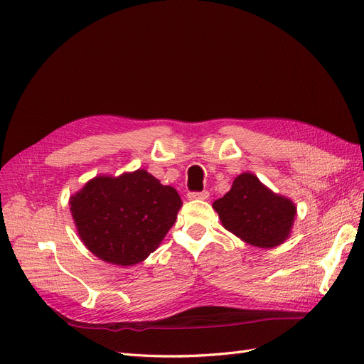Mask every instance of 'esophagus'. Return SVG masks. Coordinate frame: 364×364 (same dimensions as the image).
Listing matches in <instances>:
<instances>
[{"instance_id": "34e87169", "label": "esophagus", "mask_w": 364, "mask_h": 364, "mask_svg": "<svg viewBox=\"0 0 364 364\" xmlns=\"http://www.w3.org/2000/svg\"><path fill=\"white\" fill-rule=\"evenodd\" d=\"M186 197H188L190 200H206L209 197V193L208 191H202V193H188L186 194Z\"/></svg>"}]
</instances>
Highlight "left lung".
Here are the masks:
<instances>
[{"mask_svg":"<svg viewBox=\"0 0 364 364\" xmlns=\"http://www.w3.org/2000/svg\"><path fill=\"white\" fill-rule=\"evenodd\" d=\"M223 228L245 243L272 249L291 234L296 205L273 193L253 173H241L230 190L213 203Z\"/></svg>","mask_w":364,"mask_h":364,"instance_id":"left-lung-1","label":"left lung"}]
</instances>
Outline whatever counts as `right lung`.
Returning a JSON list of instances; mask_svg holds the SVG:
<instances>
[{"label": "right lung", "instance_id": "obj_1", "mask_svg": "<svg viewBox=\"0 0 364 364\" xmlns=\"http://www.w3.org/2000/svg\"><path fill=\"white\" fill-rule=\"evenodd\" d=\"M182 206L173 186L147 170L100 174L70 197V211L82 243L97 258L134 266L155 252Z\"/></svg>", "mask_w": 364, "mask_h": 364}]
</instances>
